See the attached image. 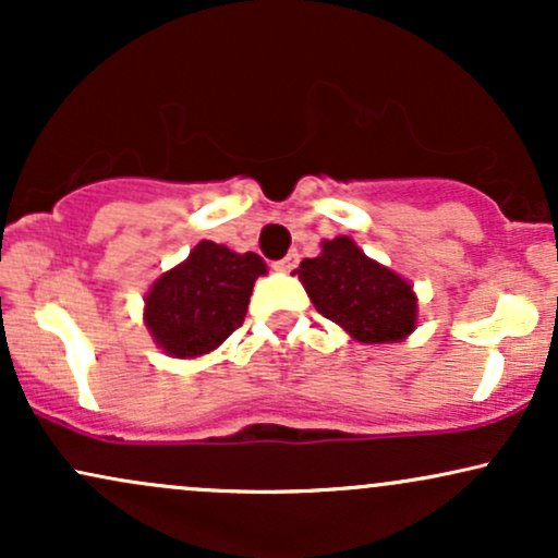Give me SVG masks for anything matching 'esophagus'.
<instances>
[{"mask_svg":"<svg viewBox=\"0 0 558 558\" xmlns=\"http://www.w3.org/2000/svg\"><path fill=\"white\" fill-rule=\"evenodd\" d=\"M299 265V254L296 252H291V254H288V257H283V259H278V262H275V270H278V272H291L293 270V267H296Z\"/></svg>","mask_w":558,"mask_h":558,"instance_id":"obj_1","label":"esophagus"}]
</instances>
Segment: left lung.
<instances>
[{"label":"left lung","instance_id":"obj_1","mask_svg":"<svg viewBox=\"0 0 558 558\" xmlns=\"http://www.w3.org/2000/svg\"><path fill=\"white\" fill-rule=\"evenodd\" d=\"M301 286L323 317L360 343H399L417 330L414 286L369 259L349 235L319 243L315 259L299 265Z\"/></svg>","mask_w":558,"mask_h":558}]
</instances>
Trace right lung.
<instances>
[{
    "mask_svg": "<svg viewBox=\"0 0 558 558\" xmlns=\"http://www.w3.org/2000/svg\"><path fill=\"white\" fill-rule=\"evenodd\" d=\"M267 265L259 254H239L198 241L181 265L162 272L144 296V325L172 360H198L220 345L246 317L248 296Z\"/></svg>",
    "mask_w": 558,
    "mask_h": 558,
    "instance_id": "right-lung-1",
    "label": "right lung"
}]
</instances>
